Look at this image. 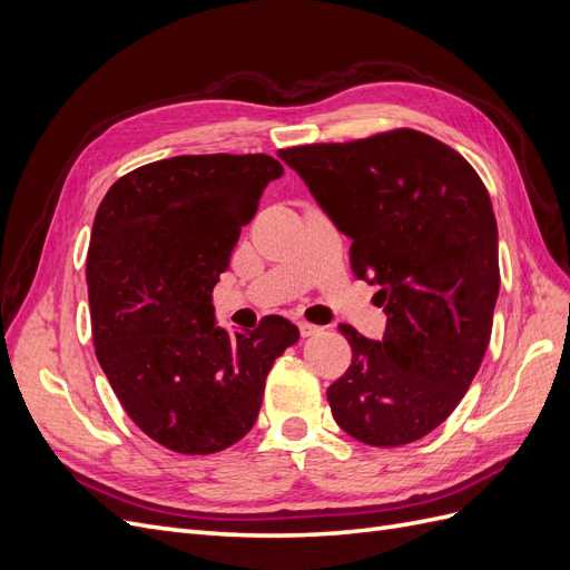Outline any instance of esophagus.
Here are the masks:
<instances>
[{
	"mask_svg": "<svg viewBox=\"0 0 570 570\" xmlns=\"http://www.w3.org/2000/svg\"><path fill=\"white\" fill-rule=\"evenodd\" d=\"M297 325H299V335H302V337H312V335L321 333V327L314 325V323H308V321H299Z\"/></svg>",
	"mask_w": 570,
	"mask_h": 570,
	"instance_id": "obj_1",
	"label": "esophagus"
}]
</instances>
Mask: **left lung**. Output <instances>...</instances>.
<instances>
[{"label": "left lung", "instance_id": "left-lung-1", "mask_svg": "<svg viewBox=\"0 0 570 570\" xmlns=\"http://www.w3.org/2000/svg\"><path fill=\"white\" fill-rule=\"evenodd\" d=\"M278 157L340 233L352 271L377 285L383 340L342 323L352 366L327 387L335 423L373 446L416 442L461 402L490 344L499 297L497 218L459 151L419 130Z\"/></svg>", "mask_w": 570, "mask_h": 570}]
</instances>
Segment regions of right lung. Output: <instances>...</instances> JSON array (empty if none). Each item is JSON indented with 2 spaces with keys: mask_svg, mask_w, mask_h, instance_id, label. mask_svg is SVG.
Wrapping results in <instances>:
<instances>
[{
  "mask_svg": "<svg viewBox=\"0 0 570 570\" xmlns=\"http://www.w3.org/2000/svg\"><path fill=\"white\" fill-rule=\"evenodd\" d=\"M268 154H197L135 168L101 199L88 252L95 354L135 425L178 454L243 440L266 375L299 340L268 316L252 333L216 325L212 292L264 189Z\"/></svg>",
  "mask_w": 570,
  "mask_h": 570,
  "instance_id": "right-lung-1",
  "label": "right lung"
}]
</instances>
